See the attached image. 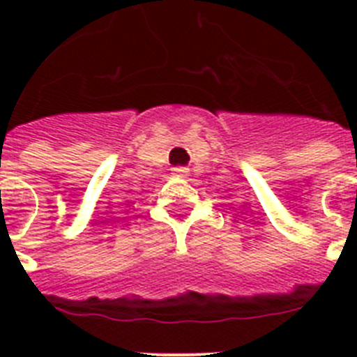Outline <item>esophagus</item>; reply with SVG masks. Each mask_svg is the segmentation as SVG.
Returning <instances> with one entry per match:
<instances>
[{"mask_svg":"<svg viewBox=\"0 0 357 357\" xmlns=\"http://www.w3.org/2000/svg\"><path fill=\"white\" fill-rule=\"evenodd\" d=\"M173 173H175L176 176H181V178H188L189 176V169L184 168V166H176V168H173Z\"/></svg>","mask_w":357,"mask_h":357,"instance_id":"1","label":"esophagus"}]
</instances>
